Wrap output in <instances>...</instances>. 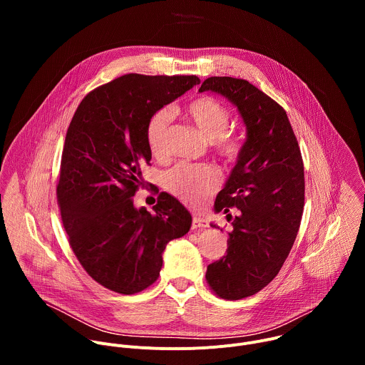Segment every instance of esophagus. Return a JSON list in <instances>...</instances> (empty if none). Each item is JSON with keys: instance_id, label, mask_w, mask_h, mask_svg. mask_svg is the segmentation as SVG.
I'll list each match as a JSON object with an SVG mask.
<instances>
[{"instance_id": "1", "label": "esophagus", "mask_w": 365, "mask_h": 365, "mask_svg": "<svg viewBox=\"0 0 365 365\" xmlns=\"http://www.w3.org/2000/svg\"><path fill=\"white\" fill-rule=\"evenodd\" d=\"M207 225V221L205 218H200V217H193L192 218V230H197V228H206Z\"/></svg>"}]
</instances>
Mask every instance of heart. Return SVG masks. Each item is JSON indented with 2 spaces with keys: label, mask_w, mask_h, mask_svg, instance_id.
<instances>
[{
  "label": "heart",
  "mask_w": 365,
  "mask_h": 365,
  "mask_svg": "<svg viewBox=\"0 0 365 365\" xmlns=\"http://www.w3.org/2000/svg\"><path fill=\"white\" fill-rule=\"evenodd\" d=\"M183 114L199 128V131L212 140L215 151L221 158L234 163L242 151L241 138L228 131L231 113L221 101L214 96H196L186 103ZM172 115L168 110L155 111L147 123L145 140L150 153L155 159L168 155V131ZM220 183L217 170L207 165L180 163L165 178V187L179 200L197 206L212 195Z\"/></svg>",
  "instance_id": "obj_1"
}]
</instances>
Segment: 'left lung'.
Segmentation results:
<instances>
[{
    "instance_id": "8db88e82",
    "label": "left lung",
    "mask_w": 365,
    "mask_h": 365,
    "mask_svg": "<svg viewBox=\"0 0 365 365\" xmlns=\"http://www.w3.org/2000/svg\"><path fill=\"white\" fill-rule=\"evenodd\" d=\"M203 91L231 101L247 127L237 165L215 200L217 212L238 210L227 255L206 269L215 294L238 300L266 287L293 247L304 205L303 160L286 111L263 91L230 76L205 79Z\"/></svg>"
}]
</instances>
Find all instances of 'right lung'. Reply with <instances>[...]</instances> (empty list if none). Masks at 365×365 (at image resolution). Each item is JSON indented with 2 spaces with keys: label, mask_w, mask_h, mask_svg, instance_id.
I'll use <instances>...</instances> for the list:
<instances>
[{
  "label": "right lung",
  "mask_w": 365,
  "mask_h": 365,
  "mask_svg": "<svg viewBox=\"0 0 365 365\" xmlns=\"http://www.w3.org/2000/svg\"><path fill=\"white\" fill-rule=\"evenodd\" d=\"M199 82L128 73L91 91L71 121L56 189L62 222L85 272L113 292L153 284L168 242L190 228V214L169 193L159 195L154 214L137 210L133 196L151 160L148 118Z\"/></svg>",
  "instance_id": "1"
}]
</instances>
